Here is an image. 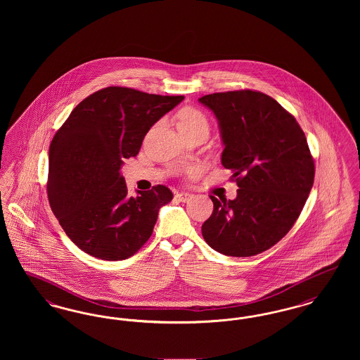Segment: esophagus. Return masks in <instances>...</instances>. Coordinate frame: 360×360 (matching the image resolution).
Wrapping results in <instances>:
<instances>
[{
	"label": "esophagus",
	"instance_id": "obj_1",
	"mask_svg": "<svg viewBox=\"0 0 360 360\" xmlns=\"http://www.w3.org/2000/svg\"><path fill=\"white\" fill-rule=\"evenodd\" d=\"M175 198H176L178 201H181V202H188V201H190V200L193 198V194L188 193V191H181V193H176Z\"/></svg>",
	"mask_w": 360,
	"mask_h": 360
}]
</instances>
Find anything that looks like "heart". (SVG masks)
<instances>
[{
	"mask_svg": "<svg viewBox=\"0 0 360 360\" xmlns=\"http://www.w3.org/2000/svg\"><path fill=\"white\" fill-rule=\"evenodd\" d=\"M205 124L207 125V121L204 116L202 112H200L198 109L194 108H185L179 112L178 115V127L179 128H188V127H195V125H201Z\"/></svg>",
	"mask_w": 360,
	"mask_h": 360,
	"instance_id": "b5f03b06",
	"label": "heart"
}]
</instances>
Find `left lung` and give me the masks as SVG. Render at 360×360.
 <instances>
[{
    "label": "left lung",
    "mask_w": 360,
    "mask_h": 360,
    "mask_svg": "<svg viewBox=\"0 0 360 360\" xmlns=\"http://www.w3.org/2000/svg\"><path fill=\"white\" fill-rule=\"evenodd\" d=\"M219 121L221 163L233 172L238 197L213 201L202 236L228 257L271 248L297 221L314 181V160L300 124L270 96L254 90L198 100Z\"/></svg>",
    "instance_id": "obj_1"
}]
</instances>
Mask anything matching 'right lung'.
Masks as SVG:
<instances>
[{
    "instance_id": "obj_1",
    "label": "right lung",
    "mask_w": 360,
    "mask_h": 360,
    "mask_svg": "<svg viewBox=\"0 0 360 360\" xmlns=\"http://www.w3.org/2000/svg\"><path fill=\"white\" fill-rule=\"evenodd\" d=\"M184 98L109 86L78 103L55 134L49 201L66 235L86 254L122 260L151 238L172 190L158 185L129 197L121 166L139 154L155 122Z\"/></svg>"
}]
</instances>
